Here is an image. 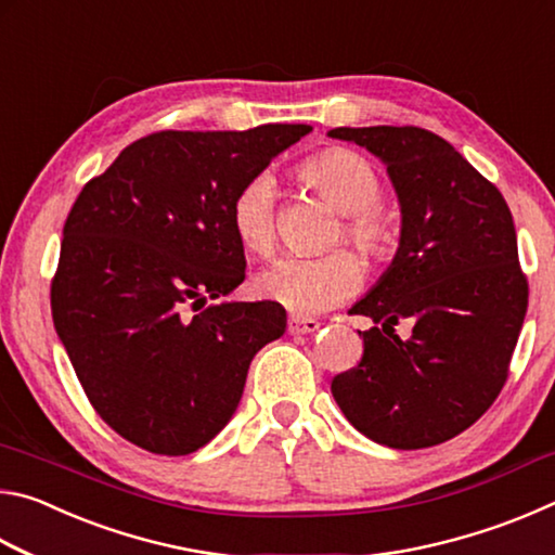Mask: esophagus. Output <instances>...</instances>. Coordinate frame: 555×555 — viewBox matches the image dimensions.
<instances>
[{
    "label": "esophagus",
    "mask_w": 555,
    "mask_h": 555,
    "mask_svg": "<svg viewBox=\"0 0 555 555\" xmlns=\"http://www.w3.org/2000/svg\"><path fill=\"white\" fill-rule=\"evenodd\" d=\"M288 333L291 335H308V333H315L318 327H321V323L315 321V318H304V315H291L288 318Z\"/></svg>",
    "instance_id": "obj_1"
}]
</instances>
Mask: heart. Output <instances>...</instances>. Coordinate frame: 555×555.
I'll return each instance as SVG.
<instances>
[{"label": "heart", "instance_id": "1", "mask_svg": "<svg viewBox=\"0 0 555 555\" xmlns=\"http://www.w3.org/2000/svg\"><path fill=\"white\" fill-rule=\"evenodd\" d=\"M300 181L325 198L343 220L331 234V247L345 240L372 264H389L399 255L401 224L384 212V183L367 158L352 149H325L300 166ZM230 222L251 255L271 257L279 242V191L271 173H257L234 193ZM362 281L360 261L347 249L323 257L279 259L259 276V291L291 311L311 315L340 306Z\"/></svg>", "mask_w": 555, "mask_h": 555}]
</instances>
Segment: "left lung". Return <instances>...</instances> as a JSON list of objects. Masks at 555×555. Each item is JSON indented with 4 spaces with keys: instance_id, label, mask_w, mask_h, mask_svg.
Here are the masks:
<instances>
[{
    "instance_id": "left-lung-1",
    "label": "left lung",
    "mask_w": 555,
    "mask_h": 555,
    "mask_svg": "<svg viewBox=\"0 0 555 555\" xmlns=\"http://www.w3.org/2000/svg\"><path fill=\"white\" fill-rule=\"evenodd\" d=\"M327 137L387 164L401 203V247L352 315L364 352L333 377L347 421L399 450L463 434L500 397L519 340L529 281L509 205L443 137L421 127H337ZM409 322L401 341L396 325Z\"/></svg>"
}]
</instances>
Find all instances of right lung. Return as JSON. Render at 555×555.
Returning a JSON list of instances; mask_svg holds the SVG:
<instances>
[{
	"label": "right lung",
	"instance_id": "right-lung-1",
	"mask_svg": "<svg viewBox=\"0 0 555 555\" xmlns=\"http://www.w3.org/2000/svg\"><path fill=\"white\" fill-rule=\"evenodd\" d=\"M313 127L154 131L92 178L63 224L51 313L105 424L156 455L220 434L251 357L286 331L274 300L212 304L244 281L234 193Z\"/></svg>",
	"mask_w": 555,
	"mask_h": 555
}]
</instances>
